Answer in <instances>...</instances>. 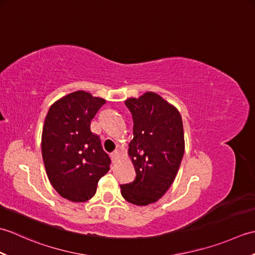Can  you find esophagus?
I'll list each match as a JSON object with an SVG mask.
<instances>
[{"label": "esophagus", "mask_w": 255, "mask_h": 255, "mask_svg": "<svg viewBox=\"0 0 255 255\" xmlns=\"http://www.w3.org/2000/svg\"><path fill=\"white\" fill-rule=\"evenodd\" d=\"M118 154H119V152H118L117 150L113 151V152L111 153V158H112V160H113V161H115V160L118 158Z\"/></svg>", "instance_id": "esophagus-1"}]
</instances>
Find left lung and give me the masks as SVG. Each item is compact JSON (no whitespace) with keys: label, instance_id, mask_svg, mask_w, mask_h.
Returning a JSON list of instances; mask_svg holds the SVG:
<instances>
[{"label":"left lung","instance_id":"1","mask_svg":"<svg viewBox=\"0 0 255 255\" xmlns=\"http://www.w3.org/2000/svg\"><path fill=\"white\" fill-rule=\"evenodd\" d=\"M132 115L133 138L128 153L136 171L133 182L121 185L127 202L147 206L172 185L184 154L181 114L153 92L126 100Z\"/></svg>","mask_w":255,"mask_h":255}]
</instances>
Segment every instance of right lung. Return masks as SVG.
Instances as JSON below:
<instances>
[{"instance_id":"add662e5","label":"right lung","mask_w":255,"mask_h":255,"mask_svg":"<svg viewBox=\"0 0 255 255\" xmlns=\"http://www.w3.org/2000/svg\"><path fill=\"white\" fill-rule=\"evenodd\" d=\"M106 103L88 92L77 91L50 106L41 136V152L53 188L71 202L82 203L96 193L111 159L91 122Z\"/></svg>"}]
</instances>
